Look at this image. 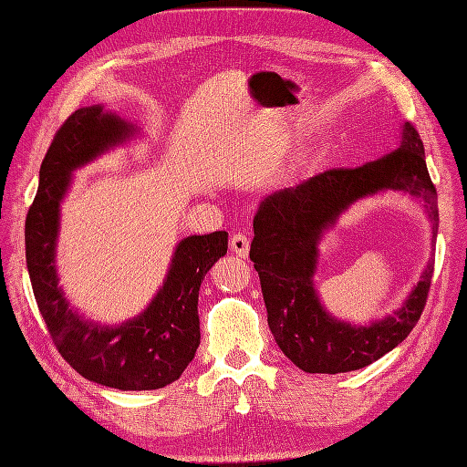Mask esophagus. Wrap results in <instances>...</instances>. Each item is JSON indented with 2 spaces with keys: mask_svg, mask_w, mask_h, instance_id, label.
<instances>
[{
  "mask_svg": "<svg viewBox=\"0 0 467 467\" xmlns=\"http://www.w3.org/2000/svg\"><path fill=\"white\" fill-rule=\"evenodd\" d=\"M229 244H231L233 252H234L238 257H246L248 252H250V238H248L246 234H242V233L233 234L231 240H229Z\"/></svg>",
  "mask_w": 467,
  "mask_h": 467,
  "instance_id": "obj_1",
  "label": "esophagus"
}]
</instances>
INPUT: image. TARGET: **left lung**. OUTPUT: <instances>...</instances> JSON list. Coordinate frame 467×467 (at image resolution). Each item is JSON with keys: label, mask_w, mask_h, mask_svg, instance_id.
I'll use <instances>...</instances> for the list:
<instances>
[{"label": "left lung", "mask_w": 467, "mask_h": 467, "mask_svg": "<svg viewBox=\"0 0 467 467\" xmlns=\"http://www.w3.org/2000/svg\"><path fill=\"white\" fill-rule=\"evenodd\" d=\"M407 191L428 204L433 240L439 229L437 191L425 166L418 130L407 121L400 147L357 168H332L278 191L254 217L250 259L261 280L269 328L280 351L309 374H339L368 367L395 349L418 324L428 301L435 259L393 317L351 327L322 309L313 288L317 242L355 200L378 191Z\"/></svg>", "instance_id": "left-lung-1"}]
</instances>
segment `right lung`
Returning <instances> with one entry per match:
<instances>
[{
  "label": "right lung",
  "mask_w": 467,
  "mask_h": 467,
  "mask_svg": "<svg viewBox=\"0 0 467 467\" xmlns=\"http://www.w3.org/2000/svg\"><path fill=\"white\" fill-rule=\"evenodd\" d=\"M130 126L100 107L70 114L51 140L39 168V187L25 223L26 267L47 332L70 367L84 378L124 391L166 388L179 379L200 343L198 290L227 254L225 231L181 240L164 286L149 309L119 328L79 318L57 286L55 240L58 204L70 171L130 135Z\"/></svg>",
  "instance_id": "1"
}]
</instances>
